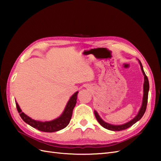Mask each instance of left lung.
<instances>
[{
	"mask_svg": "<svg viewBox=\"0 0 161 161\" xmlns=\"http://www.w3.org/2000/svg\"><path fill=\"white\" fill-rule=\"evenodd\" d=\"M138 61L140 64V69L141 70H142V74L144 75V85H143V97H142V105H141V108L139 109V111L138 114L136 115L134 118L131 119L130 121H128L124 124H121V125H114V124H111L108 122H105V121H103L101 118V117L97 113V111H94V114L95 115V118L98 121V122L103 126V128L105 129H108L109 130L111 131H121V130H124L127 129L130 127H131V125H134L135 123L137 122L138 121H139L141 118H142V116L144 115L146 109H147V102H148V91H149V82L148 79L146 75L145 72L143 69V66L142 65V63L138 59Z\"/></svg>",
	"mask_w": 161,
	"mask_h": 161,
	"instance_id": "left-lung-1",
	"label": "left lung"
}]
</instances>
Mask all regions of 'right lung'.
<instances>
[{
  "label": "right lung",
  "mask_w": 161,
  "mask_h": 161,
  "mask_svg": "<svg viewBox=\"0 0 161 161\" xmlns=\"http://www.w3.org/2000/svg\"><path fill=\"white\" fill-rule=\"evenodd\" d=\"M78 92H79V91L75 92V93L71 96L70 99L68 101L62 114L58 117V118L52 121H41L33 119L30 117L27 116L26 114H24L23 112H22V110L18 105L17 102L15 101L17 109L22 119L25 121L26 124L31 125V127L37 129L40 131H45V132H54V131H57L64 129L69 124L70 121L72 118L73 109H74V108L76 103Z\"/></svg>",
  "instance_id": "1"
}]
</instances>
